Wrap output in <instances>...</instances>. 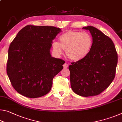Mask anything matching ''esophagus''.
Segmentation results:
<instances>
[{
  "mask_svg": "<svg viewBox=\"0 0 122 122\" xmlns=\"http://www.w3.org/2000/svg\"><path fill=\"white\" fill-rule=\"evenodd\" d=\"M63 66L64 68H67L68 67V64H67V63H65L64 64V65H63Z\"/></svg>",
  "mask_w": 122,
  "mask_h": 122,
  "instance_id": "esophagus-1",
  "label": "esophagus"
}]
</instances>
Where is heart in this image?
Returning a JSON list of instances; mask_svg holds the SVG:
<instances>
[{"mask_svg": "<svg viewBox=\"0 0 122 122\" xmlns=\"http://www.w3.org/2000/svg\"><path fill=\"white\" fill-rule=\"evenodd\" d=\"M60 42L54 41L52 48L55 54L60 56L66 49L69 59L78 61L84 58L89 53L92 45V38L88 33L69 30L60 36Z\"/></svg>", "mask_w": 122, "mask_h": 122, "instance_id": "b5f03b06", "label": "heart"}]
</instances>
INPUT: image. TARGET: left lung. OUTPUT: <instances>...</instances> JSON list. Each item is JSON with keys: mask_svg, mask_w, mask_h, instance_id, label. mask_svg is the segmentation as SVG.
<instances>
[{"mask_svg": "<svg viewBox=\"0 0 122 122\" xmlns=\"http://www.w3.org/2000/svg\"><path fill=\"white\" fill-rule=\"evenodd\" d=\"M82 29L89 30L93 42L84 58L69 66L71 85L78 95L96 96L106 90L114 79L118 56L112 40L100 30L90 26Z\"/></svg>", "mask_w": 122, "mask_h": 122, "instance_id": "8db88e82", "label": "left lung"}]
</instances>
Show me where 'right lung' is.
<instances>
[{
  "label": "right lung",
  "instance_id": "right-lung-1",
  "mask_svg": "<svg viewBox=\"0 0 122 122\" xmlns=\"http://www.w3.org/2000/svg\"><path fill=\"white\" fill-rule=\"evenodd\" d=\"M61 32L54 26L27 25L16 34L9 49L7 74L18 93L34 98L50 92L54 77L65 63L50 52L53 40Z\"/></svg>",
  "mask_w": 122,
  "mask_h": 122
}]
</instances>
